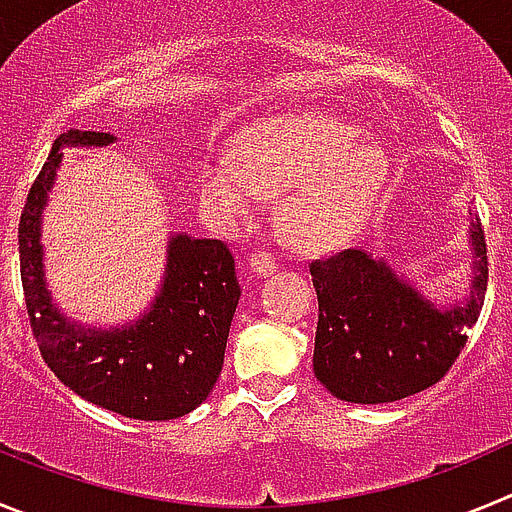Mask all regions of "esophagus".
<instances>
[{
    "label": "esophagus",
    "mask_w": 512,
    "mask_h": 512,
    "mask_svg": "<svg viewBox=\"0 0 512 512\" xmlns=\"http://www.w3.org/2000/svg\"><path fill=\"white\" fill-rule=\"evenodd\" d=\"M248 269H251L256 277H266V274H274V271H277V264H274V259H271L269 253L256 251L248 256Z\"/></svg>",
    "instance_id": "34e87169"
}]
</instances>
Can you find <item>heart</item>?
Here are the masks:
<instances>
[{"label":"heart","instance_id":"obj_1","mask_svg":"<svg viewBox=\"0 0 512 512\" xmlns=\"http://www.w3.org/2000/svg\"><path fill=\"white\" fill-rule=\"evenodd\" d=\"M235 164L210 156L200 169V202L225 228L251 220L261 194H279L277 223L300 251L346 246L379 205L390 161L333 117L295 115L266 120L235 140Z\"/></svg>","mask_w":512,"mask_h":512}]
</instances>
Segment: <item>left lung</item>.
Segmentation results:
<instances>
[{"label": "left lung", "mask_w": 512, "mask_h": 512, "mask_svg": "<svg viewBox=\"0 0 512 512\" xmlns=\"http://www.w3.org/2000/svg\"><path fill=\"white\" fill-rule=\"evenodd\" d=\"M469 215L472 279L459 300L433 302L361 248L312 261L318 292L312 369L330 395L382 405L428 390L449 372L487 292L485 230L474 212Z\"/></svg>", "instance_id": "8db88e82"}]
</instances>
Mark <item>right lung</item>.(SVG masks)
Here are the masks:
<instances>
[{"label": "right lung", "instance_id": "right-lung-1", "mask_svg": "<svg viewBox=\"0 0 512 512\" xmlns=\"http://www.w3.org/2000/svg\"><path fill=\"white\" fill-rule=\"evenodd\" d=\"M115 135L69 130L30 187L20 217V277L30 328L51 372L92 405L133 420H171L200 408L225 359L241 300L223 241L169 233L164 277L151 305L122 325H84L63 315L45 279L43 212L63 148H104Z\"/></svg>", "mask_w": 512, "mask_h": 512}]
</instances>
